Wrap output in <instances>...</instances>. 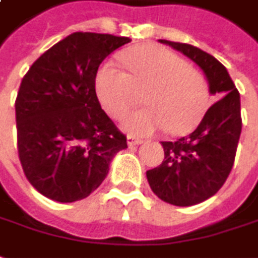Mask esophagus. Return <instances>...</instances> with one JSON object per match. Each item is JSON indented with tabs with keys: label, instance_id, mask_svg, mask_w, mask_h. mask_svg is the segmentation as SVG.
Masks as SVG:
<instances>
[{
	"label": "esophagus",
	"instance_id": "esophagus-1",
	"mask_svg": "<svg viewBox=\"0 0 258 258\" xmlns=\"http://www.w3.org/2000/svg\"><path fill=\"white\" fill-rule=\"evenodd\" d=\"M143 143L141 140H138L136 137H127V144H128V147H134V145H140V144Z\"/></svg>",
	"mask_w": 258,
	"mask_h": 258
}]
</instances>
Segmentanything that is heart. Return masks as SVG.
<instances>
[{
    "instance_id": "1",
    "label": "heart",
    "mask_w": 258,
    "mask_h": 258,
    "mask_svg": "<svg viewBox=\"0 0 258 258\" xmlns=\"http://www.w3.org/2000/svg\"><path fill=\"white\" fill-rule=\"evenodd\" d=\"M125 73L114 63H104L96 76V93L101 107L113 118H121L136 106L143 93L140 111L122 120L133 136H150L165 128L169 134H185L206 111L209 85L199 70L185 59L158 45H140L121 55Z\"/></svg>"
}]
</instances>
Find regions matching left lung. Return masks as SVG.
Listing matches in <instances>:
<instances>
[{
	"instance_id": "8db88e82",
	"label": "left lung",
	"mask_w": 258,
	"mask_h": 258,
	"mask_svg": "<svg viewBox=\"0 0 258 258\" xmlns=\"http://www.w3.org/2000/svg\"><path fill=\"white\" fill-rule=\"evenodd\" d=\"M188 56L203 70L216 99L194 133L176 141H162L165 158L147 171L152 192L175 206H192L223 186L234 164L240 133V94L222 63L202 49L159 39Z\"/></svg>"
}]
</instances>
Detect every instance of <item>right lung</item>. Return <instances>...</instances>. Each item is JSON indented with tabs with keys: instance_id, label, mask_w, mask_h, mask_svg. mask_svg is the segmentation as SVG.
Masks as SVG:
<instances>
[{
	"instance_id": "add662e5",
	"label": "right lung",
	"mask_w": 258,
	"mask_h": 258,
	"mask_svg": "<svg viewBox=\"0 0 258 258\" xmlns=\"http://www.w3.org/2000/svg\"><path fill=\"white\" fill-rule=\"evenodd\" d=\"M131 41L75 32L36 59L15 100L18 155L26 179L56 202H76L99 188L127 138L101 110L100 63Z\"/></svg>"
}]
</instances>
